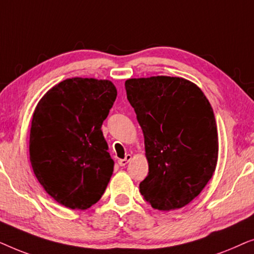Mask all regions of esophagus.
I'll use <instances>...</instances> for the list:
<instances>
[{
	"mask_svg": "<svg viewBox=\"0 0 254 254\" xmlns=\"http://www.w3.org/2000/svg\"><path fill=\"white\" fill-rule=\"evenodd\" d=\"M130 159H131V155H126V157H125L124 159H119V161H118V163H119L120 166H125L128 162L130 161Z\"/></svg>",
	"mask_w": 254,
	"mask_h": 254,
	"instance_id": "1",
	"label": "esophagus"
}]
</instances>
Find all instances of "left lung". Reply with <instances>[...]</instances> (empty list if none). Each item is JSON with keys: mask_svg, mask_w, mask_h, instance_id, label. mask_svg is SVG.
Here are the masks:
<instances>
[{"mask_svg": "<svg viewBox=\"0 0 254 254\" xmlns=\"http://www.w3.org/2000/svg\"><path fill=\"white\" fill-rule=\"evenodd\" d=\"M125 88L143 131L149 165L140 192L155 209H179L199 195L216 169L218 137L210 103L182 77L129 78Z\"/></svg>", "mask_w": 254, "mask_h": 254, "instance_id": "obj_1", "label": "left lung"}]
</instances>
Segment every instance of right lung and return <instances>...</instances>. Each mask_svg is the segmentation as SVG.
<instances>
[{
  "mask_svg": "<svg viewBox=\"0 0 254 254\" xmlns=\"http://www.w3.org/2000/svg\"><path fill=\"white\" fill-rule=\"evenodd\" d=\"M117 98L111 81L74 77L39 100L30 130V162L38 182L70 209H88L105 192L114 162L102 131Z\"/></svg>",
  "mask_w": 254,
  "mask_h": 254,
  "instance_id": "obj_1",
  "label": "right lung"
}]
</instances>
